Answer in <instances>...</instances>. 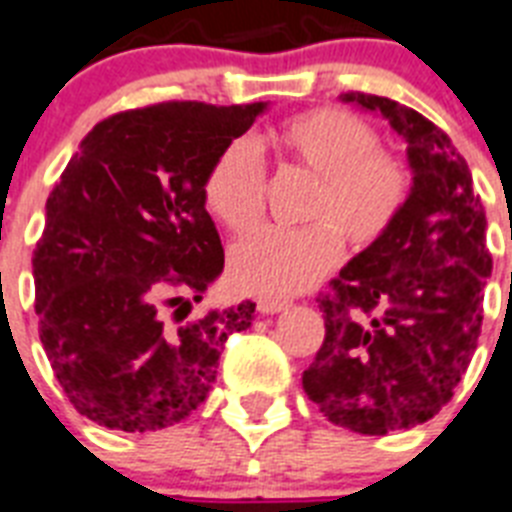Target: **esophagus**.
<instances>
[{
  "instance_id": "1",
  "label": "esophagus",
  "mask_w": 512,
  "mask_h": 512,
  "mask_svg": "<svg viewBox=\"0 0 512 512\" xmlns=\"http://www.w3.org/2000/svg\"><path fill=\"white\" fill-rule=\"evenodd\" d=\"M286 307H289V302H278V299H260L257 302V310L263 315H276L281 310H286Z\"/></svg>"
}]
</instances>
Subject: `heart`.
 Returning <instances> with one entry per match:
<instances>
[{
  "label": "heart",
  "mask_w": 512,
  "mask_h": 512,
  "mask_svg": "<svg viewBox=\"0 0 512 512\" xmlns=\"http://www.w3.org/2000/svg\"><path fill=\"white\" fill-rule=\"evenodd\" d=\"M276 147L315 178L302 231H263L231 249V278L257 297H294L342 257L344 242L368 247L386 234L410 191L402 160L376 149V134L344 110H310L276 131ZM207 210L228 231L249 234L265 205V165L249 139L228 141L202 186Z\"/></svg>",
  "instance_id": "1"
}]
</instances>
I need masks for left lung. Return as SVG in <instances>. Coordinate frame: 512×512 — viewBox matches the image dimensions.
<instances>
[{
    "label": "left lung",
    "instance_id": "1",
    "mask_svg": "<svg viewBox=\"0 0 512 512\" xmlns=\"http://www.w3.org/2000/svg\"><path fill=\"white\" fill-rule=\"evenodd\" d=\"M405 141L413 184L386 234L344 265L321 297L326 339L302 389L357 434L413 429L442 410L481 334L492 257L468 162L421 112L350 91Z\"/></svg>",
    "mask_w": 512,
    "mask_h": 512
}]
</instances>
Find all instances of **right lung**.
<instances>
[{"label":"right lung","mask_w":512,"mask_h":512,"mask_svg":"<svg viewBox=\"0 0 512 512\" xmlns=\"http://www.w3.org/2000/svg\"><path fill=\"white\" fill-rule=\"evenodd\" d=\"M268 102H162L91 128L47 199L33 252L39 334L78 413L144 434L194 413L255 302L186 321L223 273L202 186Z\"/></svg>","instance_id":"1"}]
</instances>
